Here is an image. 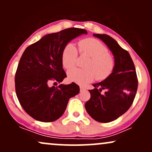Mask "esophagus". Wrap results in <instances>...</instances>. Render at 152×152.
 Segmentation results:
<instances>
[{"mask_svg":"<svg viewBox=\"0 0 152 152\" xmlns=\"http://www.w3.org/2000/svg\"><path fill=\"white\" fill-rule=\"evenodd\" d=\"M85 90H86V88H85L84 87L80 86V91H85Z\"/></svg>","mask_w":152,"mask_h":152,"instance_id":"esophagus-1","label":"esophagus"}]
</instances>
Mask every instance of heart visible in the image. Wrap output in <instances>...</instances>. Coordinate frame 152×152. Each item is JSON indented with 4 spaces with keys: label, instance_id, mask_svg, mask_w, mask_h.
Listing matches in <instances>:
<instances>
[{
    "label": "heart",
    "instance_id": "heart-1",
    "mask_svg": "<svg viewBox=\"0 0 152 152\" xmlns=\"http://www.w3.org/2000/svg\"><path fill=\"white\" fill-rule=\"evenodd\" d=\"M81 55L90 57L86 63V69H73L67 73L68 79L80 85H85L93 81L107 78L114 69V59L109 54V49L102 42L95 38H86L78 42ZM78 50L73 43L64 47L62 52V64L66 69H70L76 65Z\"/></svg>",
    "mask_w": 152,
    "mask_h": 152
}]
</instances>
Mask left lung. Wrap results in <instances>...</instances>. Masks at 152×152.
Segmentation results:
<instances>
[{"label": "left lung", "mask_w": 152, "mask_h": 152, "mask_svg": "<svg viewBox=\"0 0 152 152\" xmlns=\"http://www.w3.org/2000/svg\"><path fill=\"white\" fill-rule=\"evenodd\" d=\"M104 42L114 57L112 74L104 81L94 83L89 90L91 98L85 104L88 114L96 121L107 123L118 118L132 106L138 87L135 66L127 50L122 48L111 36L93 34ZM103 89L107 91L100 94Z\"/></svg>", "instance_id": "1"}]
</instances>
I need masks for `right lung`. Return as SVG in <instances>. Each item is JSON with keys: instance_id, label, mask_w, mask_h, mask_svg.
<instances>
[{"instance_id": "add662e5", "label": "right lung", "mask_w": 152, "mask_h": 152, "mask_svg": "<svg viewBox=\"0 0 152 152\" xmlns=\"http://www.w3.org/2000/svg\"><path fill=\"white\" fill-rule=\"evenodd\" d=\"M87 34L85 29L70 28L47 34L28 46L18 63L15 76V92L24 111L32 118L51 122L62 116L69 99L79 93L77 84L50 86L66 77L63 69L62 52L71 40Z\"/></svg>"}]
</instances>
